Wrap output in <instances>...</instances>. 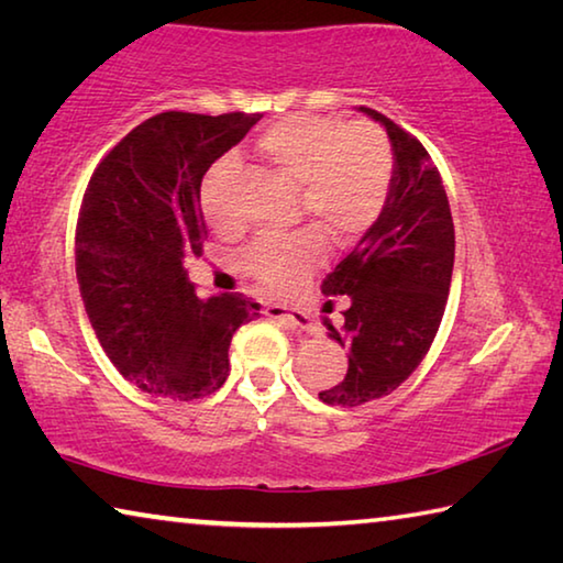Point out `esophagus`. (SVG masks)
Segmentation results:
<instances>
[{"instance_id":"esophagus-1","label":"esophagus","mask_w":563,"mask_h":563,"mask_svg":"<svg viewBox=\"0 0 563 563\" xmlns=\"http://www.w3.org/2000/svg\"><path fill=\"white\" fill-rule=\"evenodd\" d=\"M265 316L290 322L292 328H298L302 332H312V328H316V325H312L308 312L300 310V308H288V305H268V308H265Z\"/></svg>"}]
</instances>
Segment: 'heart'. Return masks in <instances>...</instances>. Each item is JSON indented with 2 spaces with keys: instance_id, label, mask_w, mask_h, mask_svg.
Instances as JSON below:
<instances>
[{
  "instance_id": "obj_1",
  "label": "heart",
  "mask_w": 563,
  "mask_h": 563,
  "mask_svg": "<svg viewBox=\"0 0 563 563\" xmlns=\"http://www.w3.org/2000/svg\"><path fill=\"white\" fill-rule=\"evenodd\" d=\"M255 151L275 174L298 188L300 211L332 241L347 243L373 225L393 188L395 156L383 131L367 121L292 117L265 129ZM233 164L221 161L203 180V213L216 231L231 233L238 218L223 203ZM325 258L318 231L263 235L243 255L245 273L271 290H292Z\"/></svg>"
}]
</instances>
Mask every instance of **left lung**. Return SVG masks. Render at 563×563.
Masks as SVG:
<instances>
[{
	"mask_svg": "<svg viewBox=\"0 0 563 563\" xmlns=\"http://www.w3.org/2000/svg\"><path fill=\"white\" fill-rule=\"evenodd\" d=\"M360 111L385 126L395 174L383 213L322 280L325 295H350L345 325L325 320L350 352L342 383L320 393L338 407L385 397L415 373L440 330L454 268L450 201L427 148L385 113Z\"/></svg>",
	"mask_w": 563,
	"mask_h": 563,
	"instance_id": "left-lung-1",
	"label": "left lung"
}]
</instances>
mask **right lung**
I'll use <instances>...</instances> for the list:
<instances>
[{"label":"right lung","mask_w":563,"mask_h":563,"mask_svg":"<svg viewBox=\"0 0 563 563\" xmlns=\"http://www.w3.org/2000/svg\"><path fill=\"white\" fill-rule=\"evenodd\" d=\"M261 113L164 111L126 133L89 180L76 223V280L113 367L148 395H213L233 332L258 318L241 292L198 298L184 258L208 238L201 180Z\"/></svg>","instance_id":"add662e5"}]
</instances>
